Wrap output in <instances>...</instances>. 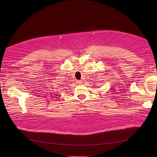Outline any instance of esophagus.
Instances as JSON below:
<instances>
[{"mask_svg": "<svg viewBox=\"0 0 157 157\" xmlns=\"http://www.w3.org/2000/svg\"><path fill=\"white\" fill-rule=\"evenodd\" d=\"M77 82H78V83H79V84L82 83V81H81H81H78Z\"/></svg>", "mask_w": 157, "mask_h": 157, "instance_id": "1", "label": "esophagus"}]
</instances>
